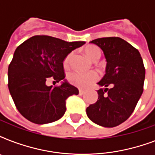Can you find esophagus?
I'll return each mask as SVG.
<instances>
[{"instance_id": "34e87169", "label": "esophagus", "mask_w": 155, "mask_h": 155, "mask_svg": "<svg viewBox=\"0 0 155 155\" xmlns=\"http://www.w3.org/2000/svg\"><path fill=\"white\" fill-rule=\"evenodd\" d=\"M84 93V90H82V89L79 90V94H80V96H82Z\"/></svg>"}]
</instances>
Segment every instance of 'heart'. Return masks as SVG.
Listing matches in <instances>:
<instances>
[{
    "label": "heart",
    "mask_w": 155,
    "mask_h": 155,
    "mask_svg": "<svg viewBox=\"0 0 155 155\" xmlns=\"http://www.w3.org/2000/svg\"><path fill=\"white\" fill-rule=\"evenodd\" d=\"M86 55L92 60L101 56V51L96 46H87L84 49ZM72 53L68 54L63 60V67L68 68L70 63L71 58L72 57ZM99 78V75L97 71H92L88 72H80V71H72L68 74V79L71 84L75 85L78 87L85 88L88 87L93 82L97 81Z\"/></svg>",
    "instance_id": "obj_1"
}]
</instances>
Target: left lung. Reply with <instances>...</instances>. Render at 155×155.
<instances>
[{
  "label": "left lung",
  "instance_id": "obj_1",
  "mask_svg": "<svg viewBox=\"0 0 155 155\" xmlns=\"http://www.w3.org/2000/svg\"><path fill=\"white\" fill-rule=\"evenodd\" d=\"M103 51L105 75L98 84V100L86 113L90 120L104 127L117 126L130 117L143 92L145 71L139 51L118 37L91 41ZM110 87V88H108Z\"/></svg>",
  "mask_w": 155,
  "mask_h": 155
}]
</instances>
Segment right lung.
I'll use <instances>...</instances> for the list:
<instances>
[{"instance_id":"1","label":"right lung","mask_w":155,"mask_h":155,"mask_svg":"<svg viewBox=\"0 0 155 155\" xmlns=\"http://www.w3.org/2000/svg\"><path fill=\"white\" fill-rule=\"evenodd\" d=\"M85 42H66L36 35L17 47L8 69V87L19 113L35 124L43 125L60 119L65 113L66 100L79 90L64 79L63 60ZM50 77L61 85L45 82Z\"/></svg>"}]
</instances>
